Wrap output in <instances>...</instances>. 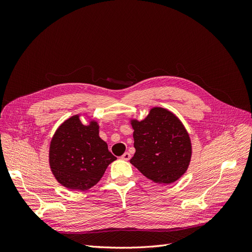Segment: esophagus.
<instances>
[{"instance_id":"esophagus-1","label":"esophagus","mask_w":252,"mask_h":252,"mask_svg":"<svg viewBox=\"0 0 252 252\" xmlns=\"http://www.w3.org/2000/svg\"><path fill=\"white\" fill-rule=\"evenodd\" d=\"M130 158H131V156H130V154H129V152H125V154L121 157V158L124 159V161H129Z\"/></svg>"}]
</instances>
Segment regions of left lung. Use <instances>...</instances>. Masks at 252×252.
<instances>
[{"label":"left lung","mask_w":252,"mask_h":252,"mask_svg":"<svg viewBox=\"0 0 252 252\" xmlns=\"http://www.w3.org/2000/svg\"><path fill=\"white\" fill-rule=\"evenodd\" d=\"M135 154L130 163L158 184H171L184 174L191 159V141L174 113L151 108L142 121L130 120Z\"/></svg>","instance_id":"obj_1"}]
</instances>
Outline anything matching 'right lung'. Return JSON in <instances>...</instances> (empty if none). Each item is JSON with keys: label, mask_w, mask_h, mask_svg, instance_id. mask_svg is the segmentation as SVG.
I'll list each match as a JSON object with an SVG mask.
<instances>
[{"label": "right lung", "mask_w": 252, "mask_h": 252, "mask_svg": "<svg viewBox=\"0 0 252 252\" xmlns=\"http://www.w3.org/2000/svg\"><path fill=\"white\" fill-rule=\"evenodd\" d=\"M116 159L98 135L97 122L91 120L84 125L80 114L64 121L50 142L51 172L61 185L71 190L85 191L94 186Z\"/></svg>", "instance_id": "1"}]
</instances>
